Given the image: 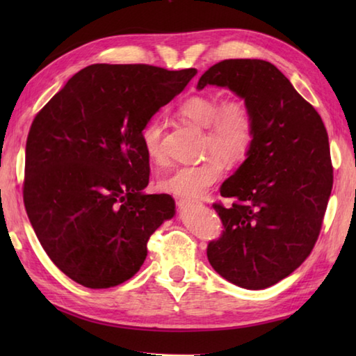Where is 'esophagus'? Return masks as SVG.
<instances>
[{
  "mask_svg": "<svg viewBox=\"0 0 356 356\" xmlns=\"http://www.w3.org/2000/svg\"><path fill=\"white\" fill-rule=\"evenodd\" d=\"M194 203H197V202H191V200H186V199H180V200H177V205H179V208L180 209H186V208H190V207H193Z\"/></svg>",
  "mask_w": 356,
  "mask_h": 356,
  "instance_id": "34e87169",
  "label": "esophagus"
}]
</instances>
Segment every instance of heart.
I'll return each mask as SVG.
<instances>
[{"label":"heart","instance_id":"heart-1","mask_svg":"<svg viewBox=\"0 0 356 356\" xmlns=\"http://www.w3.org/2000/svg\"><path fill=\"white\" fill-rule=\"evenodd\" d=\"M180 115L200 128H205V153L217 157L184 165L172 170L157 182L162 193L184 199H200L223 176V163L243 162L254 142V119L246 102L240 99L222 104L214 96H193L180 105ZM163 120L151 119L143 127L140 140L151 162L162 161Z\"/></svg>","mask_w":356,"mask_h":356}]
</instances>
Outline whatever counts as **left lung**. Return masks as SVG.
Here are the masks:
<instances>
[{"label":"left lung","mask_w":356,"mask_h":356,"mask_svg":"<svg viewBox=\"0 0 356 356\" xmlns=\"http://www.w3.org/2000/svg\"><path fill=\"white\" fill-rule=\"evenodd\" d=\"M229 88L254 119V142L245 162L226 179L214 203L223 234L207 255L232 284L259 291L297 269L323 225L334 184L329 139L318 113L274 64L225 59L202 74L197 90Z\"/></svg>","instance_id":"1"}]
</instances>
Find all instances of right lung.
Segmentation results:
<instances>
[{
	"label": "right lung",
	"mask_w": 356,
	"mask_h": 356,
	"mask_svg": "<svg viewBox=\"0 0 356 356\" xmlns=\"http://www.w3.org/2000/svg\"><path fill=\"white\" fill-rule=\"evenodd\" d=\"M197 70L93 64L38 113L26 143L24 205L50 260L73 282L107 289L147 259L151 234L176 214L168 194H145L140 134Z\"/></svg>",
	"instance_id": "obj_1"
}]
</instances>
